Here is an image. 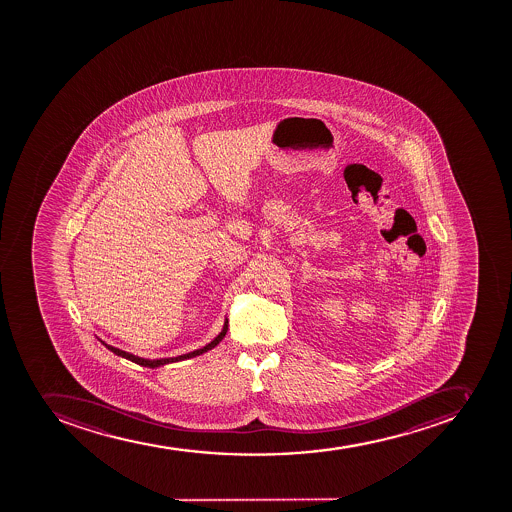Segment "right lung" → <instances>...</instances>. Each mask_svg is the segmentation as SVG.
Segmentation results:
<instances>
[{
  "label": "right lung",
  "mask_w": 512,
  "mask_h": 512,
  "mask_svg": "<svg viewBox=\"0 0 512 512\" xmlns=\"http://www.w3.org/2000/svg\"><path fill=\"white\" fill-rule=\"evenodd\" d=\"M227 329H229V321L224 319V326H222V331L219 332L216 337H214L208 345H204L201 349L193 350V352L183 353V355H178V357H168V358H154V360H150V358H142L137 357L134 353L124 352V350L116 349L113 345L106 344L103 340H100L101 344L105 345L106 349L111 350V352L116 353L118 357L126 358V360H131V362L137 363V365H142V367L147 368H159L163 367V365H167V363L173 362H181V360H188V358L198 357V355H203L204 352H208V350L214 349L216 345L221 342L224 337H226Z\"/></svg>",
  "instance_id": "obj_1"
}]
</instances>
